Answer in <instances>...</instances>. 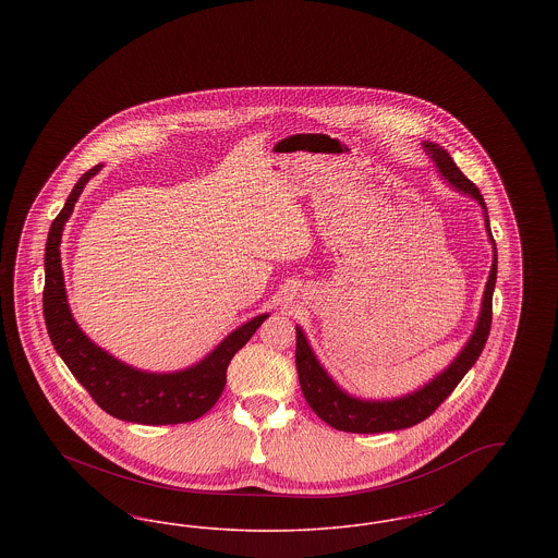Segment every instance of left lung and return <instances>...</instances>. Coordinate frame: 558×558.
<instances>
[{
    "label": "left lung",
    "mask_w": 558,
    "mask_h": 558,
    "mask_svg": "<svg viewBox=\"0 0 558 558\" xmlns=\"http://www.w3.org/2000/svg\"><path fill=\"white\" fill-rule=\"evenodd\" d=\"M425 150L426 155L435 160L441 175L451 182V186L477 198L478 205L485 211V201H483L477 186L456 167L450 155L439 144H425ZM485 228H487V234L494 244V264H492L487 287L483 292V305H481L477 328H475L471 341L462 349V353L451 362L450 368L441 372L421 391H416L408 398L391 399V401H362V399L349 398L319 366L314 351L305 341L303 330L296 328L294 362H296L301 391L307 399L310 408L326 425H330L337 430H345V433L399 430V428H408V426L423 423L446 399L450 398L451 391L458 387V383L464 378V374L471 371L473 364L477 362L483 347L487 343L489 328H492V296H494L496 276H498V255H496V242L492 239L487 215H485Z\"/></svg>",
    "instance_id": "left-lung-1"
}]
</instances>
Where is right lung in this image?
Masks as SVG:
<instances>
[{"label":"right lung","mask_w":558,"mask_h":558,"mask_svg":"<svg viewBox=\"0 0 558 558\" xmlns=\"http://www.w3.org/2000/svg\"><path fill=\"white\" fill-rule=\"evenodd\" d=\"M102 165L92 167L80 178L69 194L62 211L52 221L46 242V287H44V318L48 335L58 355L69 371L85 387L92 399L110 416L137 425H180L201 418L209 412L226 387V371L234 353L246 345L255 330L267 318L242 324L221 345L207 355L201 364L173 374H148L135 371L100 347L94 345L71 316L64 278L60 266V239L62 228L85 184L100 171Z\"/></svg>","instance_id":"1"}]
</instances>
